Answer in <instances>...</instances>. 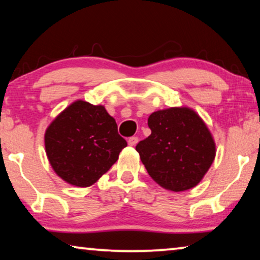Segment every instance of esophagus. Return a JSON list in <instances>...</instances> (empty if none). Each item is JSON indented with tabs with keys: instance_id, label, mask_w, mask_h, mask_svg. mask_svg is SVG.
<instances>
[{
	"instance_id": "esophagus-1",
	"label": "esophagus",
	"mask_w": 260,
	"mask_h": 260,
	"mask_svg": "<svg viewBox=\"0 0 260 260\" xmlns=\"http://www.w3.org/2000/svg\"><path fill=\"white\" fill-rule=\"evenodd\" d=\"M127 143H129L130 146H135L136 144L138 143V137H135V136H134V137H130L129 141H127Z\"/></svg>"
}]
</instances>
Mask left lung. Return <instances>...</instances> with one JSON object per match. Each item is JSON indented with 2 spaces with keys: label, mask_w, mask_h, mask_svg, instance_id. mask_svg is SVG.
<instances>
[{
  "label": "left lung",
  "mask_w": 260,
  "mask_h": 260,
  "mask_svg": "<svg viewBox=\"0 0 260 260\" xmlns=\"http://www.w3.org/2000/svg\"><path fill=\"white\" fill-rule=\"evenodd\" d=\"M147 124L151 135L136 150L150 177L172 191L197 186L216 154L201 117L189 108H169L151 114Z\"/></svg>",
  "instance_id": "obj_1"
}]
</instances>
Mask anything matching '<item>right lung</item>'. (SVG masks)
I'll list each match as a JSON object with an SVG mask.
<instances>
[{"mask_svg": "<svg viewBox=\"0 0 260 260\" xmlns=\"http://www.w3.org/2000/svg\"><path fill=\"white\" fill-rule=\"evenodd\" d=\"M126 145L106 108L81 100L59 114L45 133L52 169L62 180L78 187L96 182Z\"/></svg>", "mask_w": 260, "mask_h": 260, "instance_id": "obj_1", "label": "right lung"}]
</instances>
